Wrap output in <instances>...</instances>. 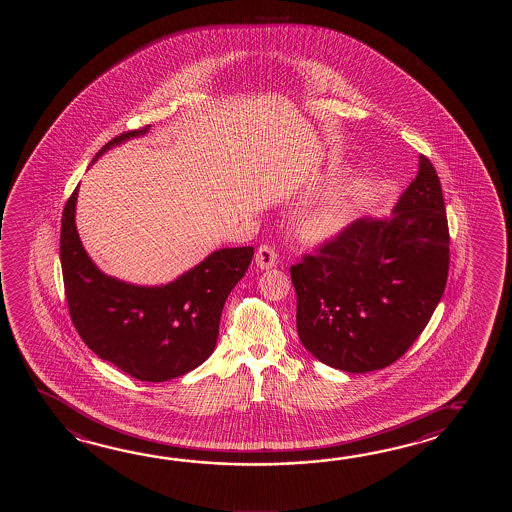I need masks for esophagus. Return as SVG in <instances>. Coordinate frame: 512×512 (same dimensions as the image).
I'll use <instances>...</instances> for the list:
<instances>
[{
    "label": "esophagus",
    "mask_w": 512,
    "mask_h": 512,
    "mask_svg": "<svg viewBox=\"0 0 512 512\" xmlns=\"http://www.w3.org/2000/svg\"><path fill=\"white\" fill-rule=\"evenodd\" d=\"M278 263V254L271 245H260L256 251V265L260 269H272Z\"/></svg>",
    "instance_id": "1"
}]
</instances>
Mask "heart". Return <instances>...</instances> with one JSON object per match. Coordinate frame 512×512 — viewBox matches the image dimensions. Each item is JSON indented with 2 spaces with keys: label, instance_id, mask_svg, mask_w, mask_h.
I'll return each mask as SVG.
<instances>
[{
  "label": "heart",
  "instance_id": "heart-1",
  "mask_svg": "<svg viewBox=\"0 0 512 512\" xmlns=\"http://www.w3.org/2000/svg\"><path fill=\"white\" fill-rule=\"evenodd\" d=\"M353 216V205L346 201L329 203L305 212L298 221V230L309 241H324L337 236Z\"/></svg>",
  "mask_w": 512,
  "mask_h": 512
}]
</instances>
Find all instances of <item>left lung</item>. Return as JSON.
<instances>
[{
    "label": "left lung",
    "instance_id": "left-lung-1",
    "mask_svg": "<svg viewBox=\"0 0 512 512\" xmlns=\"http://www.w3.org/2000/svg\"><path fill=\"white\" fill-rule=\"evenodd\" d=\"M450 236L425 155L392 218H362L291 267L304 348L348 373L382 370L423 333L445 293Z\"/></svg>",
    "mask_w": 512,
    "mask_h": 512
}]
</instances>
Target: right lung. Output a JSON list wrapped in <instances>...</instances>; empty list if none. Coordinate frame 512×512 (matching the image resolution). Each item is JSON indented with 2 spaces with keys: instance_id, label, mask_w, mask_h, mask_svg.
<instances>
[{
  "instance_id": "obj_1",
  "label": "right lung",
  "mask_w": 512,
  "mask_h": 512,
  "mask_svg": "<svg viewBox=\"0 0 512 512\" xmlns=\"http://www.w3.org/2000/svg\"><path fill=\"white\" fill-rule=\"evenodd\" d=\"M150 130L124 131L102 153ZM78 188L67 199L60 229V263L67 307L78 335L102 360L139 381L164 382L196 370L212 355L223 305L249 269L254 249L214 251L161 287L120 282L98 271L78 238Z\"/></svg>"
}]
</instances>
